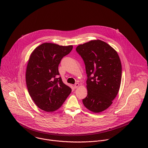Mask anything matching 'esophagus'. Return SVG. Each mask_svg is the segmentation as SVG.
I'll return each mask as SVG.
<instances>
[{"label":"esophagus","mask_w":148,"mask_h":148,"mask_svg":"<svg viewBox=\"0 0 148 148\" xmlns=\"http://www.w3.org/2000/svg\"><path fill=\"white\" fill-rule=\"evenodd\" d=\"M79 86V83H76L74 85V88H77Z\"/></svg>","instance_id":"1"}]
</instances>
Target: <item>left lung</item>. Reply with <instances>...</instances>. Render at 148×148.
Wrapping results in <instances>:
<instances>
[{"instance_id": "left-lung-1", "label": "left lung", "mask_w": 148, "mask_h": 148, "mask_svg": "<svg viewBox=\"0 0 148 148\" xmlns=\"http://www.w3.org/2000/svg\"><path fill=\"white\" fill-rule=\"evenodd\" d=\"M76 50L84 62L88 77L83 104L94 113L103 112L112 104L120 89L122 66L119 55L100 40L80 44Z\"/></svg>"}]
</instances>
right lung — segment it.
<instances>
[{
  "instance_id": "right-lung-1",
  "label": "right lung",
  "mask_w": 148,
  "mask_h": 148,
  "mask_svg": "<svg viewBox=\"0 0 148 148\" xmlns=\"http://www.w3.org/2000/svg\"><path fill=\"white\" fill-rule=\"evenodd\" d=\"M72 48V45L45 42L36 47L30 56L25 74L27 89L35 104L44 111L58 109L72 91L59 77L58 66Z\"/></svg>"
}]
</instances>
